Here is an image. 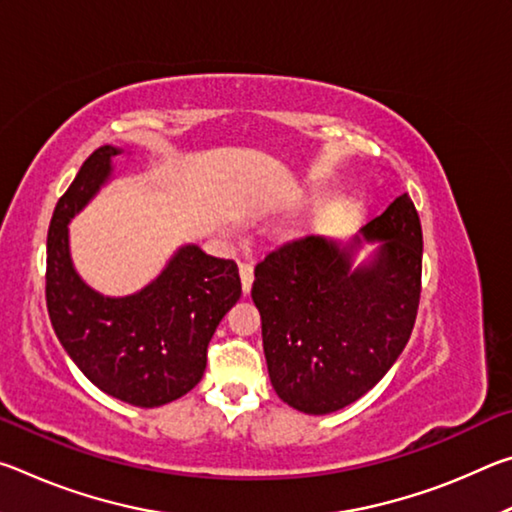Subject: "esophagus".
Instances as JSON below:
<instances>
[{
    "mask_svg": "<svg viewBox=\"0 0 512 512\" xmlns=\"http://www.w3.org/2000/svg\"><path fill=\"white\" fill-rule=\"evenodd\" d=\"M239 277H241V289H244V296H248L250 287H253V280H255L253 264H239Z\"/></svg>",
    "mask_w": 512,
    "mask_h": 512,
    "instance_id": "esophagus-1",
    "label": "esophagus"
}]
</instances>
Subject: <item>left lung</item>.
<instances>
[{"label":"left lung","instance_id":"1","mask_svg":"<svg viewBox=\"0 0 512 512\" xmlns=\"http://www.w3.org/2000/svg\"><path fill=\"white\" fill-rule=\"evenodd\" d=\"M420 275L422 228L409 194L350 239L314 235L259 262L250 296L280 400L325 415L366 395L409 341Z\"/></svg>","mask_w":512,"mask_h":512}]
</instances>
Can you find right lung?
I'll return each instance as SVG.
<instances>
[{"label":"right lung","instance_id":"right-lung-1","mask_svg":"<svg viewBox=\"0 0 512 512\" xmlns=\"http://www.w3.org/2000/svg\"><path fill=\"white\" fill-rule=\"evenodd\" d=\"M124 153L94 151L60 198L47 235V309L69 359L94 386L117 400L153 409L178 400L201 381L207 343L241 296L232 259L183 244L140 291L106 296L76 271L69 223L115 178Z\"/></svg>","mask_w":512,"mask_h":512}]
</instances>
